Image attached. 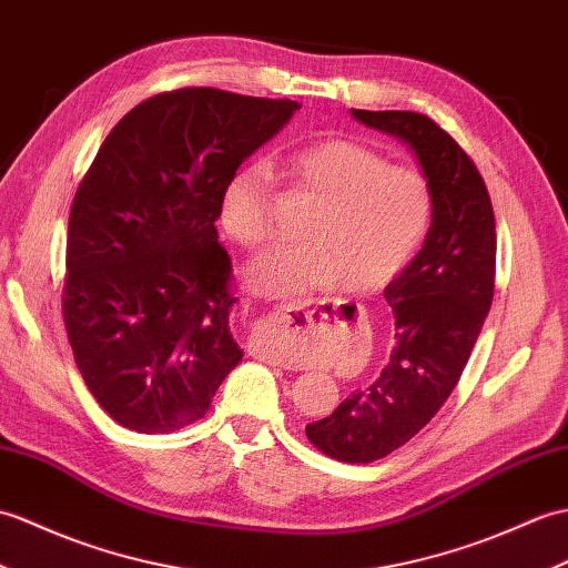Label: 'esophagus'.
I'll list each match as a JSON object with an SVG mask.
<instances>
[{
    "label": "esophagus",
    "instance_id": "esophagus-1",
    "mask_svg": "<svg viewBox=\"0 0 568 568\" xmlns=\"http://www.w3.org/2000/svg\"><path fill=\"white\" fill-rule=\"evenodd\" d=\"M336 320L334 310L326 305V302L320 300H305L297 302V305H287L285 310L273 312L266 336L261 344V353L268 355L273 363H278L281 367H290V355L285 348V341L293 338L297 334H305L316 322H332Z\"/></svg>",
    "mask_w": 568,
    "mask_h": 568
}]
</instances>
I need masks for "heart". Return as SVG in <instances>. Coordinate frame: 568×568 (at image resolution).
<instances>
[{"mask_svg": "<svg viewBox=\"0 0 568 568\" xmlns=\"http://www.w3.org/2000/svg\"><path fill=\"white\" fill-rule=\"evenodd\" d=\"M281 174L314 201L302 244L273 246L246 271L258 295L290 297L334 285L353 295L387 287L424 244L433 189L418 169L389 164L367 144L332 138L281 156ZM273 183L254 164L234 169L220 193V222L236 244L271 236Z\"/></svg>", "mask_w": 568, "mask_h": 568, "instance_id": "b5f03b06", "label": "heart"}]
</instances>
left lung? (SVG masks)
I'll list each match as a JSON object with an SVG mask.
<instances>
[{"label":"left lung","mask_w":568,"mask_h":568,"mask_svg":"<svg viewBox=\"0 0 568 568\" xmlns=\"http://www.w3.org/2000/svg\"><path fill=\"white\" fill-rule=\"evenodd\" d=\"M351 113L404 140L433 189L424 248L385 287L397 338L387 367L371 387L353 392L334 414L305 428L326 457L367 465L412 440L463 377L494 300L496 220L479 169L428 115Z\"/></svg>","instance_id":"8db88e82"}]
</instances>
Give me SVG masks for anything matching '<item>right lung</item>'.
Listing matches in <instances>:
<instances>
[{"label": "right lung", "instance_id": "1", "mask_svg": "<svg viewBox=\"0 0 568 568\" xmlns=\"http://www.w3.org/2000/svg\"><path fill=\"white\" fill-rule=\"evenodd\" d=\"M297 109L213 87L164 91L118 121L79 183L62 316L89 392L123 428L195 424L242 361L220 193Z\"/></svg>", "mask_w": 568, "mask_h": 568}]
</instances>
